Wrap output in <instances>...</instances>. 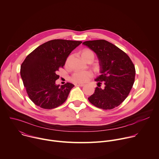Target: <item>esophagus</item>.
I'll return each mask as SVG.
<instances>
[{
    "instance_id": "obj_1",
    "label": "esophagus",
    "mask_w": 159,
    "mask_h": 159,
    "mask_svg": "<svg viewBox=\"0 0 159 159\" xmlns=\"http://www.w3.org/2000/svg\"><path fill=\"white\" fill-rule=\"evenodd\" d=\"M84 84H75V86H80V87H82L84 86Z\"/></svg>"
}]
</instances>
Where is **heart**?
Returning <instances> with one entry per match:
<instances>
[{"mask_svg":"<svg viewBox=\"0 0 159 159\" xmlns=\"http://www.w3.org/2000/svg\"><path fill=\"white\" fill-rule=\"evenodd\" d=\"M81 56L83 58V59L85 61H87L89 58H93L94 60V53L90 50L86 49L84 50L81 53ZM70 59V57L68 58L66 60V63H68ZM93 73L90 71H79L74 73L73 75L72 76L71 80L77 83H84L87 82L90 77H92Z\"/></svg>","mask_w":159,"mask_h":159,"instance_id":"1","label":"heart"}]
</instances>
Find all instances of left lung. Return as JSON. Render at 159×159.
<instances>
[{
	"label": "left lung",
	"instance_id": "1",
	"mask_svg": "<svg viewBox=\"0 0 159 159\" xmlns=\"http://www.w3.org/2000/svg\"><path fill=\"white\" fill-rule=\"evenodd\" d=\"M85 45L97 55L101 75L95 81L94 93L88 98L90 103L102 109H111L121 104L128 96L135 77L134 66L129 57L118 47L106 40L84 41Z\"/></svg>",
	"mask_w": 159,
	"mask_h": 159
}]
</instances>
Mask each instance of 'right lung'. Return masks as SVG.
<instances>
[{
    "label": "right lung",
    "mask_w": 159,
    "mask_h": 159,
    "mask_svg": "<svg viewBox=\"0 0 159 159\" xmlns=\"http://www.w3.org/2000/svg\"><path fill=\"white\" fill-rule=\"evenodd\" d=\"M82 41L53 39L42 44L28 55L20 66V77L30 99L43 109H53L67 99L74 85L56 84L57 71Z\"/></svg>",
    "instance_id": "add662e5"
}]
</instances>
